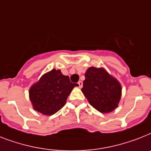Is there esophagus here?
Segmentation results:
<instances>
[{
	"label": "esophagus",
	"mask_w": 151,
	"mask_h": 151,
	"mask_svg": "<svg viewBox=\"0 0 151 151\" xmlns=\"http://www.w3.org/2000/svg\"><path fill=\"white\" fill-rule=\"evenodd\" d=\"M78 86H79V88H82V86H83V83H82V81H79L78 82Z\"/></svg>",
	"instance_id": "esophagus-1"
}]
</instances>
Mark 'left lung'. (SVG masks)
Wrapping results in <instances>:
<instances>
[{
  "instance_id": "obj_1",
  "label": "left lung",
  "mask_w": 151,
  "mask_h": 151,
  "mask_svg": "<svg viewBox=\"0 0 151 151\" xmlns=\"http://www.w3.org/2000/svg\"><path fill=\"white\" fill-rule=\"evenodd\" d=\"M81 91L91 106L100 112H110L117 108L122 88L117 80L104 69L88 68Z\"/></svg>"
}]
</instances>
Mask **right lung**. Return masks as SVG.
<instances>
[{
	"label": "right lung",
	"instance_id": "right-lung-1",
	"mask_svg": "<svg viewBox=\"0 0 151 151\" xmlns=\"http://www.w3.org/2000/svg\"><path fill=\"white\" fill-rule=\"evenodd\" d=\"M78 84L72 83L60 70H52L44 74L29 90V98L34 109L51 116L61 109L72 89Z\"/></svg>",
	"mask_w": 151,
	"mask_h": 151
}]
</instances>
